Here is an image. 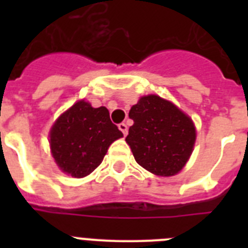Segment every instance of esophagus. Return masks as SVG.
Listing matches in <instances>:
<instances>
[{"instance_id":"esophagus-1","label":"esophagus","mask_w":248,"mask_h":248,"mask_svg":"<svg viewBox=\"0 0 248 248\" xmlns=\"http://www.w3.org/2000/svg\"><path fill=\"white\" fill-rule=\"evenodd\" d=\"M118 128H119V130L122 131L124 137H125V135L128 134V125H126L125 123H120L119 125H118Z\"/></svg>"}]
</instances>
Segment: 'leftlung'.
Here are the masks:
<instances>
[{"mask_svg":"<svg viewBox=\"0 0 248 248\" xmlns=\"http://www.w3.org/2000/svg\"><path fill=\"white\" fill-rule=\"evenodd\" d=\"M125 141L137 163L157 176H172L187 163L196 140L191 118L159 95H145L133 105Z\"/></svg>","mask_w":248,"mask_h":248,"instance_id":"obj_1","label":"left lung"}]
</instances>
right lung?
<instances>
[{
  "instance_id": "1",
  "label": "right lung",
  "mask_w": 248,
  "mask_h": 248,
  "mask_svg": "<svg viewBox=\"0 0 248 248\" xmlns=\"http://www.w3.org/2000/svg\"><path fill=\"white\" fill-rule=\"evenodd\" d=\"M122 137L108 109L93 108L88 102L79 100L50 129V151L63 172L84 177L100 165L110 144Z\"/></svg>"
}]
</instances>
